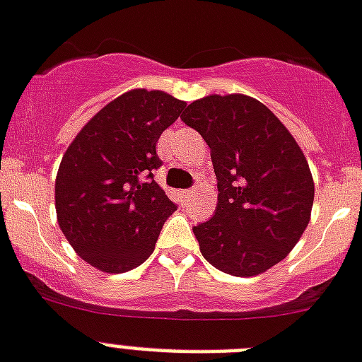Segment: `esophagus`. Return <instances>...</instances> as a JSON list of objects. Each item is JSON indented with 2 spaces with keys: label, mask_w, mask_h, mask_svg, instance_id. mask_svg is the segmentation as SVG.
Returning a JSON list of instances; mask_svg holds the SVG:
<instances>
[{
  "label": "esophagus",
  "mask_w": 362,
  "mask_h": 362,
  "mask_svg": "<svg viewBox=\"0 0 362 362\" xmlns=\"http://www.w3.org/2000/svg\"><path fill=\"white\" fill-rule=\"evenodd\" d=\"M193 193H195V191H193V189H184V191H180L182 200H191V199H193Z\"/></svg>",
  "instance_id": "34e87169"
}]
</instances>
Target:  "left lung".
I'll use <instances>...</instances> for the list:
<instances>
[{
	"label": "left lung",
	"instance_id": "left-lung-1",
	"mask_svg": "<svg viewBox=\"0 0 362 362\" xmlns=\"http://www.w3.org/2000/svg\"><path fill=\"white\" fill-rule=\"evenodd\" d=\"M180 119L211 151L217 176L214 217L193 226L215 269L256 276L287 257L311 217L315 184L291 132L248 95H208Z\"/></svg>",
	"mask_w": 362,
	"mask_h": 362
}]
</instances>
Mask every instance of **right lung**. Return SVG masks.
<instances>
[{
    "label": "right lung",
    "instance_id": "obj_1",
    "mask_svg": "<svg viewBox=\"0 0 362 362\" xmlns=\"http://www.w3.org/2000/svg\"><path fill=\"white\" fill-rule=\"evenodd\" d=\"M186 103L130 90L97 112L73 139L54 182L60 230L78 256L105 272H127L154 250L176 209L154 182L158 138Z\"/></svg>",
    "mask_w": 362,
    "mask_h": 362
}]
</instances>
